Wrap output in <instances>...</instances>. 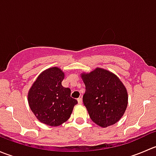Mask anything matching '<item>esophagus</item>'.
Listing matches in <instances>:
<instances>
[{
  "mask_svg": "<svg viewBox=\"0 0 156 156\" xmlns=\"http://www.w3.org/2000/svg\"><path fill=\"white\" fill-rule=\"evenodd\" d=\"M78 104H79V105L82 104V103H83L82 99H81V98H78Z\"/></svg>",
  "mask_w": 156,
  "mask_h": 156,
  "instance_id": "1",
  "label": "esophagus"
}]
</instances>
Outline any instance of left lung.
Wrapping results in <instances>:
<instances>
[{
    "label": "left lung",
    "mask_w": 156,
    "mask_h": 156,
    "mask_svg": "<svg viewBox=\"0 0 156 156\" xmlns=\"http://www.w3.org/2000/svg\"><path fill=\"white\" fill-rule=\"evenodd\" d=\"M81 77L86 87L83 102L91 120L101 127L119 122L128 103L127 89L119 77L102 68L82 72Z\"/></svg>",
    "instance_id": "8db88e82"
}]
</instances>
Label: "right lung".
Listing matches in <instances>:
<instances>
[{
	"instance_id": "right-lung-1",
	"label": "right lung",
	"mask_w": 156,
	"mask_h": 156,
	"mask_svg": "<svg viewBox=\"0 0 156 156\" xmlns=\"http://www.w3.org/2000/svg\"><path fill=\"white\" fill-rule=\"evenodd\" d=\"M64 78L60 68H49L37 76L28 93L31 112L37 120L49 126H59L66 122L78 103L71 97V90L62 85Z\"/></svg>"
}]
</instances>
